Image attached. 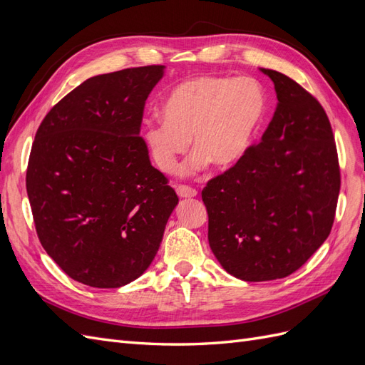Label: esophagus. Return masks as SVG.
Masks as SVG:
<instances>
[{
  "label": "esophagus",
  "instance_id": "esophagus-1",
  "mask_svg": "<svg viewBox=\"0 0 365 365\" xmlns=\"http://www.w3.org/2000/svg\"><path fill=\"white\" fill-rule=\"evenodd\" d=\"M176 193H178L180 197H193L197 195V192L193 189V187L184 185V184H180L178 187H176Z\"/></svg>",
  "mask_w": 365,
  "mask_h": 365
}]
</instances>
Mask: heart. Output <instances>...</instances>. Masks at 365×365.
<instances>
[{
	"label": "heart",
	"instance_id": "1",
	"mask_svg": "<svg viewBox=\"0 0 365 365\" xmlns=\"http://www.w3.org/2000/svg\"><path fill=\"white\" fill-rule=\"evenodd\" d=\"M164 118L143 126L152 160L172 172L190 145L196 150L187 172L212 161L230 169L244 160L256 143L268 114V97L252 77L197 76L176 85L161 105Z\"/></svg>",
	"mask_w": 365,
	"mask_h": 365
}]
</instances>
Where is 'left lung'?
Segmentation results:
<instances>
[{"instance_id":"obj_1","label":"left lung","mask_w":365,"mask_h":365,"mask_svg":"<svg viewBox=\"0 0 365 365\" xmlns=\"http://www.w3.org/2000/svg\"><path fill=\"white\" fill-rule=\"evenodd\" d=\"M277 108L262 141L202 190L208 244L222 268L245 282L288 277L324 244L341 176L327 114L291 77L260 68Z\"/></svg>"}]
</instances>
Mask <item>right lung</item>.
I'll list each match as a JSON object with an SVG mask.
<instances>
[{
	"instance_id": "right-lung-1",
	"label": "right lung",
	"mask_w": 365,
	"mask_h": 365,
	"mask_svg": "<svg viewBox=\"0 0 365 365\" xmlns=\"http://www.w3.org/2000/svg\"><path fill=\"white\" fill-rule=\"evenodd\" d=\"M164 65L94 76L42 120L26 187L43 250L76 282L120 288L145 272L178 204L140 128Z\"/></svg>"
}]
</instances>
